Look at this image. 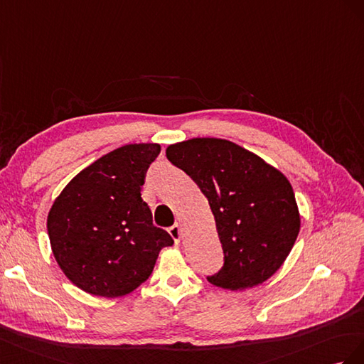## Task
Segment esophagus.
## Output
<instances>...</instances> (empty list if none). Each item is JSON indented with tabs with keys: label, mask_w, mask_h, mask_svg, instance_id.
Returning a JSON list of instances; mask_svg holds the SVG:
<instances>
[{
	"label": "esophagus",
	"mask_w": 364,
	"mask_h": 364,
	"mask_svg": "<svg viewBox=\"0 0 364 364\" xmlns=\"http://www.w3.org/2000/svg\"><path fill=\"white\" fill-rule=\"evenodd\" d=\"M169 235L173 237L175 242H180L181 240V228H180V224H173L169 227Z\"/></svg>",
	"instance_id": "obj_1"
}]
</instances>
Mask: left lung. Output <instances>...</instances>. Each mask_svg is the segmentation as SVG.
Listing matches in <instances>:
<instances>
[{"mask_svg": "<svg viewBox=\"0 0 364 364\" xmlns=\"http://www.w3.org/2000/svg\"><path fill=\"white\" fill-rule=\"evenodd\" d=\"M166 157L198 184L213 212L224 264L207 280L235 291L272 277L291 252L300 228L287 176L223 139L175 143Z\"/></svg>", "mask_w": 364, "mask_h": 364, "instance_id": "obj_1", "label": "left lung"}]
</instances>
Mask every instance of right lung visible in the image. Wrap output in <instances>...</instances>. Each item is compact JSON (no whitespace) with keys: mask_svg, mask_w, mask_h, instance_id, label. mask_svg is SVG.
Here are the masks:
<instances>
[{"mask_svg":"<svg viewBox=\"0 0 364 364\" xmlns=\"http://www.w3.org/2000/svg\"><path fill=\"white\" fill-rule=\"evenodd\" d=\"M157 143L127 144L79 172L47 218L51 250L73 284L92 296L120 297L146 280L171 235L152 224L141 198Z\"/></svg>","mask_w":364,"mask_h":364,"instance_id":"obj_1","label":"right lung"}]
</instances>
